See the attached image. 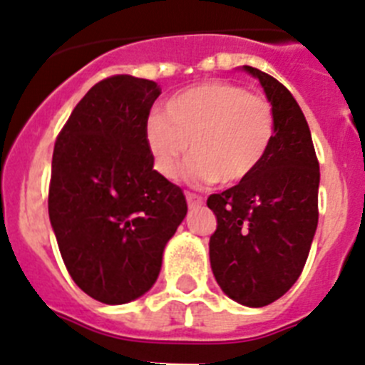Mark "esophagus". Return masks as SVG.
<instances>
[{
    "label": "esophagus",
    "instance_id": "1",
    "mask_svg": "<svg viewBox=\"0 0 365 365\" xmlns=\"http://www.w3.org/2000/svg\"><path fill=\"white\" fill-rule=\"evenodd\" d=\"M186 201H188L190 208H199L202 205V197L195 193H186Z\"/></svg>",
    "mask_w": 365,
    "mask_h": 365
}]
</instances>
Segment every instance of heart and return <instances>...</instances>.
I'll list each match as a JSON object with an SVG mask.
<instances>
[{
	"label": "heart",
	"instance_id": "b5f03b06",
	"mask_svg": "<svg viewBox=\"0 0 365 365\" xmlns=\"http://www.w3.org/2000/svg\"><path fill=\"white\" fill-rule=\"evenodd\" d=\"M166 117L151 115L146 143L157 172L179 175L190 153L186 175L195 185L221 180L235 185L257 170L274 137V113L265 98L232 82H205L166 102Z\"/></svg>",
	"mask_w": 365,
	"mask_h": 365
}]
</instances>
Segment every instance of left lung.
I'll return each instance as SVG.
<instances>
[{
	"mask_svg": "<svg viewBox=\"0 0 365 365\" xmlns=\"http://www.w3.org/2000/svg\"><path fill=\"white\" fill-rule=\"evenodd\" d=\"M259 80L274 113V137L263 163L245 180L208 197L217 228L210 265L222 292L247 307H265L299 278L318 227L320 166L298 102L270 74Z\"/></svg>",
	"mask_w": 365,
	"mask_h": 365,
	"instance_id": "left-lung-1",
	"label": "left lung"
}]
</instances>
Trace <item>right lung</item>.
I'll return each mask as SVG.
<instances>
[{
	"label": "right lung",
	"mask_w": 365,
	"mask_h": 365,
	"mask_svg": "<svg viewBox=\"0 0 365 365\" xmlns=\"http://www.w3.org/2000/svg\"><path fill=\"white\" fill-rule=\"evenodd\" d=\"M160 87L117 74L93 86L54 144L49 219L71 278L108 305L150 291L188 206L153 170L146 122Z\"/></svg>",
	"instance_id": "obj_1"
}]
</instances>
